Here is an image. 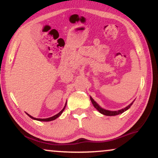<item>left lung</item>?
<instances>
[{"label": "left lung", "instance_id": "obj_1", "mask_svg": "<svg viewBox=\"0 0 158 158\" xmlns=\"http://www.w3.org/2000/svg\"><path fill=\"white\" fill-rule=\"evenodd\" d=\"M90 100H91V102H92V104L94 105V108H97V110L99 112V113L104 114V115H106V116H116V115H118V114H122V113H123V112H125L126 110H128V108H130V107L131 106V105L133 104V102H131V104L128 105V106L126 107V108H123V109L119 110H114V111H111V110H106V109H104V108H101V107L99 106V105H98L97 103L94 100L93 98H92L91 97H90Z\"/></svg>", "mask_w": 158, "mask_h": 158}]
</instances>
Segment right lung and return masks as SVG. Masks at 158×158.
Returning a JSON list of instances; mask_svg holds the SVG:
<instances>
[{
    "label": "right lung",
    "instance_id": "right-lung-1",
    "mask_svg": "<svg viewBox=\"0 0 158 158\" xmlns=\"http://www.w3.org/2000/svg\"><path fill=\"white\" fill-rule=\"evenodd\" d=\"M66 104H67V102H66ZM66 104H65V106H64V108H63V109L61 110V111L59 112V113H58L57 114H56V115H54L53 117H49V118H46V119H39V118H35V117H32V116H30V114H27V115L29 116V117H30V118H32V119H35V120H39V121H44V122H49V121L54 120V119H56V118H58V117H59V116H60L61 114H62V112L64 111V110L65 107H66Z\"/></svg>",
    "mask_w": 158,
    "mask_h": 158
}]
</instances>
